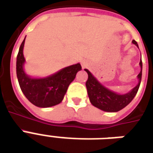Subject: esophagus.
Here are the masks:
<instances>
[{"mask_svg":"<svg viewBox=\"0 0 153 153\" xmlns=\"http://www.w3.org/2000/svg\"><path fill=\"white\" fill-rule=\"evenodd\" d=\"M87 66H88V64H87L86 62H84V61L82 62V67H83V68H86Z\"/></svg>","mask_w":153,"mask_h":153,"instance_id":"34e87169","label":"esophagus"}]
</instances>
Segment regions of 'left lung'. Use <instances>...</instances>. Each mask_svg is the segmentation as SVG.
Listing matches in <instances>:
<instances>
[{"instance_id":"8db88e82","label":"left lung","mask_w":153,"mask_h":153,"mask_svg":"<svg viewBox=\"0 0 153 153\" xmlns=\"http://www.w3.org/2000/svg\"><path fill=\"white\" fill-rule=\"evenodd\" d=\"M132 42L138 47L136 41L133 40ZM139 65L141 67V71L138 75V85L134 87L129 93L123 94V95L107 89L97 80L96 78L90 73L89 70L85 69L84 70L88 73V75L86 82L87 91H88V97L92 105L97 107L98 109L104 111H107V112H116L125 108V106L129 104L132 100L134 99L140 86L142 79V67H143L142 60H140Z\"/></svg>"}]
</instances>
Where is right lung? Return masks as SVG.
Instances as JSON below:
<instances>
[{
  "label": "right lung",
  "instance_id": "add662e5",
  "mask_svg": "<svg viewBox=\"0 0 153 153\" xmlns=\"http://www.w3.org/2000/svg\"><path fill=\"white\" fill-rule=\"evenodd\" d=\"M25 40L20 45L17 61L16 74L22 92L27 99L38 107H51L62 102L68 87L74 79L78 71L82 70L79 63L65 67L57 73L43 79H33L24 71L25 59L23 54Z\"/></svg>",
  "mask_w": 153,
  "mask_h": 153
}]
</instances>
